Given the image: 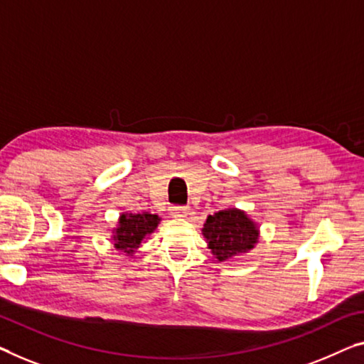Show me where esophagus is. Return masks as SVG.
Here are the masks:
<instances>
[{"instance_id":"34e87169","label":"esophagus","mask_w":364,"mask_h":364,"mask_svg":"<svg viewBox=\"0 0 364 364\" xmlns=\"http://www.w3.org/2000/svg\"><path fill=\"white\" fill-rule=\"evenodd\" d=\"M189 214V208L188 205H175L173 208V215L176 217H186Z\"/></svg>"}]
</instances>
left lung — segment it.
Listing matches in <instances>:
<instances>
[{
	"label": "left lung",
	"mask_w": 364,
	"mask_h": 364,
	"mask_svg": "<svg viewBox=\"0 0 364 364\" xmlns=\"http://www.w3.org/2000/svg\"><path fill=\"white\" fill-rule=\"evenodd\" d=\"M203 234L219 262H227L237 255L252 250L258 240L257 227L245 213L238 209H225L209 215Z\"/></svg>",
	"instance_id": "1"
}]
</instances>
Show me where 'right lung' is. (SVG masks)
<instances>
[{
    "instance_id": "1",
    "label": "right lung",
    "mask_w": 364,
    "mask_h": 364,
    "mask_svg": "<svg viewBox=\"0 0 364 364\" xmlns=\"http://www.w3.org/2000/svg\"><path fill=\"white\" fill-rule=\"evenodd\" d=\"M159 215L155 214H122L119 219V227L114 235V245L119 250L134 252L142 242V238L151 234L159 224Z\"/></svg>"
}]
</instances>
